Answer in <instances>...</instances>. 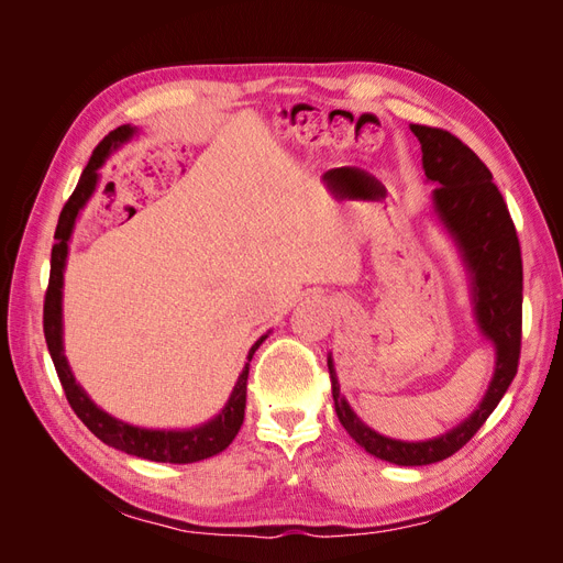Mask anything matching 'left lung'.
Segmentation results:
<instances>
[{"label": "left lung", "mask_w": 563, "mask_h": 563, "mask_svg": "<svg viewBox=\"0 0 563 563\" xmlns=\"http://www.w3.org/2000/svg\"><path fill=\"white\" fill-rule=\"evenodd\" d=\"M422 147V168L439 187L432 195L434 211L463 253L472 277L474 317L482 333L496 347V373L476 411L451 432L428 441H399L364 424L340 395L333 360L329 373L335 413L347 434L371 455L395 465H432L463 449L479 432L517 376L521 354V249L507 203L493 183L488 166L453 133L411 124Z\"/></svg>", "instance_id": "obj_1"}]
</instances>
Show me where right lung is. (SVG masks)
<instances>
[{
    "label": "right lung",
    "mask_w": 563,
    "mask_h": 563,
    "mask_svg": "<svg viewBox=\"0 0 563 563\" xmlns=\"http://www.w3.org/2000/svg\"><path fill=\"white\" fill-rule=\"evenodd\" d=\"M133 131L135 129H131L129 124L119 126L98 143L87 168L81 172L75 192L65 201V207L60 211L58 228H56V244L51 249V275H48L46 296H44V338L73 411L100 441H103V444L124 451L129 455L155 460V463L185 465V463H197V460L211 457L220 451H225L232 444L236 432H240L244 422V408H246L249 364L244 366L240 380H236L225 408L213 420L203 422L192 430H143V428H133L129 422L117 420L108 416L103 408H98L89 399L87 391L77 385L63 354V269L67 258V242H70V234L79 211L84 209V203L89 201V197L96 190L98 168L106 164L112 147L129 141ZM267 335H261L255 340V345L249 350V362Z\"/></svg>",
    "instance_id": "obj_1"
}]
</instances>
